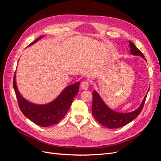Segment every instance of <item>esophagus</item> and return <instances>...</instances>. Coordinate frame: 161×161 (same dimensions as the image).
Masks as SVG:
<instances>
[{
	"label": "esophagus",
	"instance_id": "obj_1",
	"mask_svg": "<svg viewBox=\"0 0 161 161\" xmlns=\"http://www.w3.org/2000/svg\"><path fill=\"white\" fill-rule=\"evenodd\" d=\"M80 86L83 90H87L89 89V81L88 80L82 81L80 84Z\"/></svg>",
	"mask_w": 161,
	"mask_h": 161
}]
</instances>
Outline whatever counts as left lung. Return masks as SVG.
<instances>
[{
    "label": "left lung",
    "instance_id": "1",
    "mask_svg": "<svg viewBox=\"0 0 161 161\" xmlns=\"http://www.w3.org/2000/svg\"><path fill=\"white\" fill-rule=\"evenodd\" d=\"M129 42L131 54L141 56L146 60L143 53L138 49V47L132 42L130 41ZM147 96V95H145L142 103L135 111L130 113H119L109 108L101 99L98 92L94 90L92 91V104L91 108L92 115L99 124L109 129L121 128L137 118L143 108Z\"/></svg>",
    "mask_w": 161,
    "mask_h": 161
}]
</instances>
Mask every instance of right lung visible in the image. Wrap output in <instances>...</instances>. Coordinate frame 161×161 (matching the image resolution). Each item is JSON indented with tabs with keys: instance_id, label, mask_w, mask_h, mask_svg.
<instances>
[{
	"instance_id": "add662e5",
	"label": "right lung",
	"mask_w": 161,
	"mask_h": 161,
	"mask_svg": "<svg viewBox=\"0 0 161 161\" xmlns=\"http://www.w3.org/2000/svg\"><path fill=\"white\" fill-rule=\"evenodd\" d=\"M43 37V36L39 37L28 46H31ZM15 73L13 78V88L19 108L26 118L41 127H47L59 122L69 111L79 90L80 82H77L66 86L57 98L50 103L43 105L33 103L24 98L19 92L16 83Z\"/></svg>"
}]
</instances>
